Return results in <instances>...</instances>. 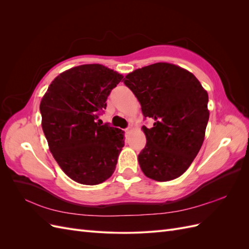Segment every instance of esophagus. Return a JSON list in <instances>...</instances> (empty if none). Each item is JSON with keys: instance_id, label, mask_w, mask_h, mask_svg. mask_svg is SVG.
Listing matches in <instances>:
<instances>
[{"instance_id": "1", "label": "esophagus", "mask_w": 249, "mask_h": 249, "mask_svg": "<svg viewBox=\"0 0 249 249\" xmlns=\"http://www.w3.org/2000/svg\"><path fill=\"white\" fill-rule=\"evenodd\" d=\"M131 131H132V127H131V126H129V127H126V129H124V133H125V134H129Z\"/></svg>"}]
</instances>
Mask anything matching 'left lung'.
I'll return each mask as SVG.
<instances>
[{"label":"left lung","mask_w":249,"mask_h":249,"mask_svg":"<svg viewBox=\"0 0 249 249\" xmlns=\"http://www.w3.org/2000/svg\"><path fill=\"white\" fill-rule=\"evenodd\" d=\"M124 83L136 95L144 118L146 144L138 155L141 170L158 182L177 178L190 166L205 139L209 96L193 73L170 63L134 71Z\"/></svg>","instance_id":"obj_1"}]
</instances>
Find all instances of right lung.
Wrapping results in <instances>:
<instances>
[{
  "mask_svg": "<svg viewBox=\"0 0 249 249\" xmlns=\"http://www.w3.org/2000/svg\"><path fill=\"white\" fill-rule=\"evenodd\" d=\"M123 78L101 64L80 65L60 73L42 97L44 136L59 166L74 182L101 184L116 168L124 131L96 119Z\"/></svg>",
  "mask_w": 249,
  "mask_h": 249,
  "instance_id": "obj_1",
  "label": "right lung"
}]
</instances>
